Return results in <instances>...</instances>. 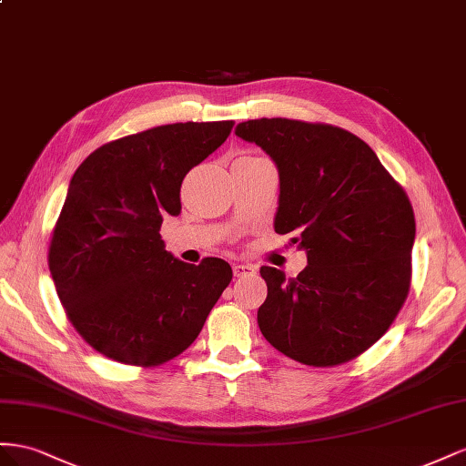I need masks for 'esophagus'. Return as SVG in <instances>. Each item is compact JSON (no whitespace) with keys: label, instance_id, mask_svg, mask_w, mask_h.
<instances>
[{"label":"esophagus","instance_id":"obj_1","mask_svg":"<svg viewBox=\"0 0 466 466\" xmlns=\"http://www.w3.org/2000/svg\"><path fill=\"white\" fill-rule=\"evenodd\" d=\"M234 275L236 277H248V275H254L256 268L251 263H234Z\"/></svg>","mask_w":466,"mask_h":466}]
</instances>
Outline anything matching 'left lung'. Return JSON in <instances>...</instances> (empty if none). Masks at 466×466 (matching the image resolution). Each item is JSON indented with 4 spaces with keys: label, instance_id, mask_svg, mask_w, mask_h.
Segmentation results:
<instances>
[{
    "label": "left lung",
    "instance_id": "1",
    "mask_svg": "<svg viewBox=\"0 0 466 466\" xmlns=\"http://www.w3.org/2000/svg\"><path fill=\"white\" fill-rule=\"evenodd\" d=\"M279 169L275 232L307 251L297 277L263 265V338L312 367L348 363L390 328L410 290L416 220L410 198L351 132L290 118L236 127Z\"/></svg>",
    "mask_w": 466,
    "mask_h": 466
}]
</instances>
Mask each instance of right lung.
I'll use <instances>...</instances> for the list:
<instances>
[{
    "label": "right lung",
    "instance_id": "add662e5",
    "mask_svg": "<svg viewBox=\"0 0 466 466\" xmlns=\"http://www.w3.org/2000/svg\"><path fill=\"white\" fill-rule=\"evenodd\" d=\"M234 123H176L103 144L76 169L48 248L66 316L113 361L156 367L183 353L232 281L224 259L198 265L166 249L181 181Z\"/></svg>",
    "mask_w": 466,
    "mask_h": 466
}]
</instances>
